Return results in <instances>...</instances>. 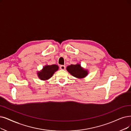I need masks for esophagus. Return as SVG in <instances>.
<instances>
[{"instance_id": "34e87169", "label": "esophagus", "mask_w": 131, "mask_h": 131, "mask_svg": "<svg viewBox=\"0 0 131 131\" xmlns=\"http://www.w3.org/2000/svg\"><path fill=\"white\" fill-rule=\"evenodd\" d=\"M60 69L61 70H64L66 69V66H63V65H61L60 66Z\"/></svg>"}]
</instances>
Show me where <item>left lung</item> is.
<instances>
[{
    "label": "left lung",
    "instance_id": "8db88e82",
    "mask_svg": "<svg viewBox=\"0 0 131 131\" xmlns=\"http://www.w3.org/2000/svg\"><path fill=\"white\" fill-rule=\"evenodd\" d=\"M67 70L72 76L80 79L85 78L89 74L88 70L82 67L79 63L68 66L67 67Z\"/></svg>",
    "mask_w": 131,
    "mask_h": 131
}]
</instances>
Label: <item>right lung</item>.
<instances>
[{
  "mask_svg": "<svg viewBox=\"0 0 131 131\" xmlns=\"http://www.w3.org/2000/svg\"><path fill=\"white\" fill-rule=\"evenodd\" d=\"M59 66L56 64L46 65L42 70L38 71L37 75L41 80H48L53 76L56 71L59 70Z\"/></svg>",
  "mask_w": 131,
  "mask_h": 131,
  "instance_id": "1",
  "label": "right lung"
}]
</instances>
